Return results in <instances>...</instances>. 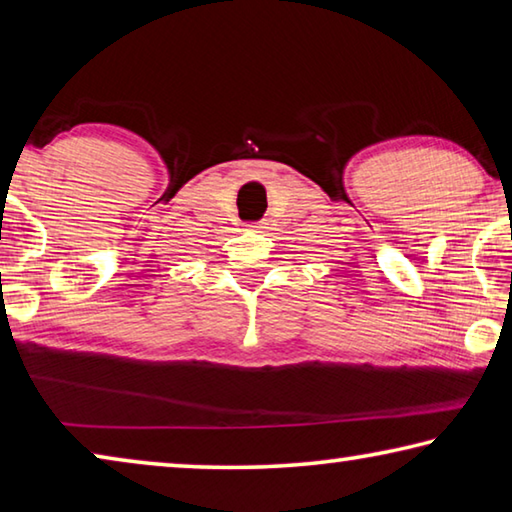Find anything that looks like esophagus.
I'll use <instances>...</instances> for the list:
<instances>
[{
    "mask_svg": "<svg viewBox=\"0 0 512 512\" xmlns=\"http://www.w3.org/2000/svg\"><path fill=\"white\" fill-rule=\"evenodd\" d=\"M254 229H258V231H261V233H267V229H270V224H267V220H263V222L254 224Z\"/></svg>",
    "mask_w": 512,
    "mask_h": 512,
    "instance_id": "esophagus-1",
    "label": "esophagus"
}]
</instances>
